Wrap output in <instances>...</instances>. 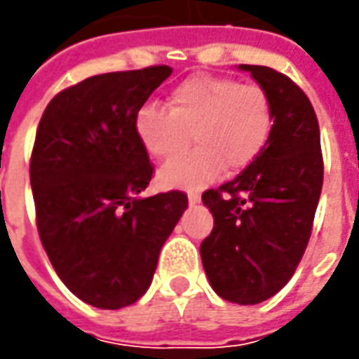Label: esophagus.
<instances>
[{
    "instance_id": "1",
    "label": "esophagus",
    "mask_w": 359,
    "mask_h": 359,
    "mask_svg": "<svg viewBox=\"0 0 359 359\" xmlns=\"http://www.w3.org/2000/svg\"><path fill=\"white\" fill-rule=\"evenodd\" d=\"M188 203H190V205H196V203H200V194H196V192H190V194H188Z\"/></svg>"
}]
</instances>
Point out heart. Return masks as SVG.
<instances>
[{
	"mask_svg": "<svg viewBox=\"0 0 359 359\" xmlns=\"http://www.w3.org/2000/svg\"><path fill=\"white\" fill-rule=\"evenodd\" d=\"M275 125L273 102L264 86L231 76L194 74L177 84L167 109L142 105L134 133L148 156L167 161L182 156L194 138L198 148L161 167L171 188H202L225 169L241 172L264 151Z\"/></svg>",
	"mask_w": 359,
	"mask_h": 359,
	"instance_id": "heart-1",
	"label": "heart"
}]
</instances>
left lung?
Wrapping results in <instances>:
<instances>
[{
	"label": "left lung",
	"instance_id": "8db88e82",
	"mask_svg": "<svg viewBox=\"0 0 359 359\" xmlns=\"http://www.w3.org/2000/svg\"><path fill=\"white\" fill-rule=\"evenodd\" d=\"M238 69L267 90L275 125L254 163L202 194L213 231L200 254L223 300L254 306L290 280L306 252L323 187V156L316 111L300 86L269 67Z\"/></svg>",
	"mask_w": 359,
	"mask_h": 359
}]
</instances>
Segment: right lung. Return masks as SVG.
<instances>
[{
	"instance_id": "obj_1",
	"label": "right lung",
	"mask_w": 359,
	"mask_h": 359,
	"mask_svg": "<svg viewBox=\"0 0 359 359\" xmlns=\"http://www.w3.org/2000/svg\"><path fill=\"white\" fill-rule=\"evenodd\" d=\"M172 73L156 65L90 76L43 111L30 157L36 225L53 269L94 308L148 290L161 246L188 208L184 192L140 198L151 180L134 117Z\"/></svg>"
}]
</instances>
